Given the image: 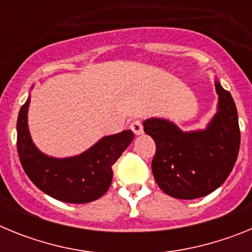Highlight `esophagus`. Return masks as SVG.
Returning <instances> with one entry per match:
<instances>
[{"label":"esophagus","mask_w":252,"mask_h":252,"mask_svg":"<svg viewBox=\"0 0 252 252\" xmlns=\"http://www.w3.org/2000/svg\"><path fill=\"white\" fill-rule=\"evenodd\" d=\"M131 130L133 131V133L135 135H141L142 132H144V127H142V124L141 121H139V120H136V121H133L132 124H131Z\"/></svg>","instance_id":"1"}]
</instances>
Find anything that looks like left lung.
<instances>
[{"label": "left lung", "instance_id": "obj_1", "mask_svg": "<svg viewBox=\"0 0 252 252\" xmlns=\"http://www.w3.org/2000/svg\"><path fill=\"white\" fill-rule=\"evenodd\" d=\"M217 112L203 130L183 131L165 119H148L144 131L157 145L151 169L162 192L178 199H195L221 187L240 149L239 116L230 92L215 81Z\"/></svg>", "mask_w": 252, "mask_h": 252}]
</instances>
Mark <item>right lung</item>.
<instances>
[{"label":"right lung","mask_w":252,"mask_h":252,"mask_svg":"<svg viewBox=\"0 0 252 252\" xmlns=\"http://www.w3.org/2000/svg\"><path fill=\"white\" fill-rule=\"evenodd\" d=\"M30 97L17 117V153L26 175L40 190L66 203H90L101 198L112 182V165L133 140L131 130L103 136L79 155L53 158L41 153L28 125Z\"/></svg>","instance_id":"add662e5"}]
</instances>
